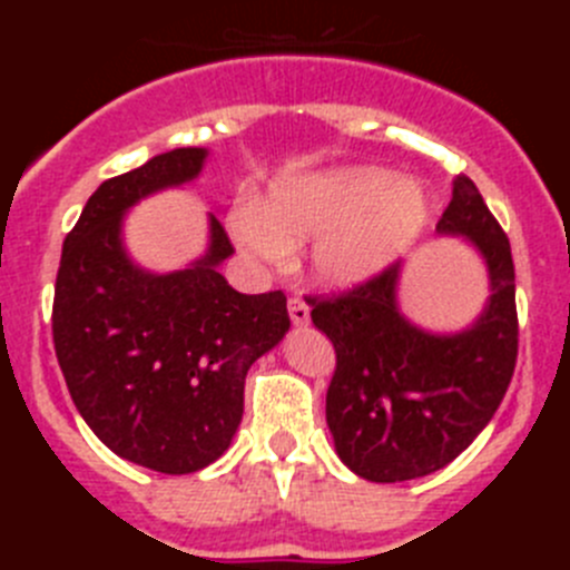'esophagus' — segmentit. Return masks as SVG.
<instances>
[{
  "label": "esophagus",
  "mask_w": 570,
  "mask_h": 570,
  "mask_svg": "<svg viewBox=\"0 0 570 570\" xmlns=\"http://www.w3.org/2000/svg\"><path fill=\"white\" fill-rule=\"evenodd\" d=\"M288 314L294 325H308L311 320V308L305 305V299H299V296H291L288 299Z\"/></svg>",
  "instance_id": "esophagus-1"
}]
</instances>
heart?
Returning a JSON list of instances; mask_svg holds the SVG:
<instances>
[{"label": "heart", "instance_id": "heart-1", "mask_svg": "<svg viewBox=\"0 0 570 570\" xmlns=\"http://www.w3.org/2000/svg\"><path fill=\"white\" fill-rule=\"evenodd\" d=\"M431 205L414 183L380 168L316 170L282 179L268 205L242 199L230 214L239 248L279 262L314 239L311 271L328 288H354L391 268L425 230Z\"/></svg>", "mask_w": 570, "mask_h": 570}]
</instances>
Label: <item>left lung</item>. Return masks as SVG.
Returning <instances> with one entry per match:
<instances>
[{
    "label": "left lung",
    "mask_w": 570,
    "mask_h": 570,
    "mask_svg": "<svg viewBox=\"0 0 570 570\" xmlns=\"http://www.w3.org/2000/svg\"><path fill=\"white\" fill-rule=\"evenodd\" d=\"M465 236L488 265L491 296L471 328L428 334L396 305L400 262L340 296H308L311 320L334 342L325 416L340 460L371 482L440 471L497 414L520 345L511 242L476 185L460 174L436 223Z\"/></svg>",
    "instance_id": "8db88e82"
}]
</instances>
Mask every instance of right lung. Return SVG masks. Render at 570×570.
<instances>
[{
	"mask_svg": "<svg viewBox=\"0 0 570 570\" xmlns=\"http://www.w3.org/2000/svg\"><path fill=\"white\" fill-rule=\"evenodd\" d=\"M205 148H176L105 179L62 245L53 347L70 400L122 460L194 473L228 451L248 367L291 328L282 291L239 294L219 274L234 254L210 214L203 259L174 274L134 265L122 245L130 205L190 183Z\"/></svg>",
	"mask_w": 570,
	"mask_h": 570,
	"instance_id": "add662e5",
	"label": "right lung"
}]
</instances>
